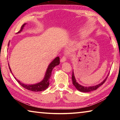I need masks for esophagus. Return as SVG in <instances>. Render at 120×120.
Masks as SVG:
<instances>
[{"label": "esophagus", "instance_id": "34e87169", "mask_svg": "<svg viewBox=\"0 0 120 120\" xmlns=\"http://www.w3.org/2000/svg\"><path fill=\"white\" fill-rule=\"evenodd\" d=\"M66 61V56H64L61 59V62H64Z\"/></svg>", "mask_w": 120, "mask_h": 120}]
</instances>
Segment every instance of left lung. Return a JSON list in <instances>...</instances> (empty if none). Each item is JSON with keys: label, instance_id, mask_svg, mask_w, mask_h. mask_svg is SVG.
<instances>
[{"label": "left lung", "instance_id": "8db88e82", "mask_svg": "<svg viewBox=\"0 0 120 120\" xmlns=\"http://www.w3.org/2000/svg\"><path fill=\"white\" fill-rule=\"evenodd\" d=\"M109 74L107 75V76L106 78L105 79L103 82H101V84H99L97 85H96V86H90V87H84L82 86V85H80L78 84V82H76V79L75 78L74 76V72L72 71V83L73 85H74L76 87V88L79 91L82 92H91V91L93 90H95L97 89V88H98L99 87H100L101 85H102L105 82V81L106 80L107 77H108Z\"/></svg>", "mask_w": 120, "mask_h": 120}]
</instances>
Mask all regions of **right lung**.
Instances as JSON below:
<instances>
[{
    "label": "right lung",
    "instance_id": "obj_1",
    "mask_svg": "<svg viewBox=\"0 0 120 120\" xmlns=\"http://www.w3.org/2000/svg\"><path fill=\"white\" fill-rule=\"evenodd\" d=\"M25 24H24L23 25H22V26L21 27V30H20L18 32V33H20V32H21L22 30H23L24 26L25 25ZM8 45H9V43H8ZM59 64H60V58L59 56H58V57H56L53 60V61L49 64V66L48 68L47 69V70H46V74L45 75V77H44L43 80H42L41 82L38 83V84H36L34 85L24 84H23V83H22L21 82H20L19 80H17V79L15 78V77H14V78L16 79V81L19 82V84L20 85H21L22 87H24V88L27 89V90H28L32 91V92H41V91H43L44 90H45L46 89H47L48 88L49 86V84H50L49 79H50V77H51V76L52 71L53 70V69L54 68V67H56V66H57V65ZM9 69L11 71V69H10V67H9Z\"/></svg>",
    "mask_w": 120,
    "mask_h": 120
}]
</instances>
